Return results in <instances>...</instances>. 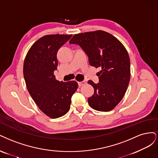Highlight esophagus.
<instances>
[{
	"mask_svg": "<svg viewBox=\"0 0 158 158\" xmlns=\"http://www.w3.org/2000/svg\"><path fill=\"white\" fill-rule=\"evenodd\" d=\"M85 83H86L85 82V81H81V82H78V85H79V86H81L84 85Z\"/></svg>",
	"mask_w": 158,
	"mask_h": 158,
	"instance_id": "1",
	"label": "esophagus"
}]
</instances>
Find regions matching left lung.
I'll list each match as a JSON object with an SVG mask.
<instances>
[{"mask_svg": "<svg viewBox=\"0 0 158 158\" xmlns=\"http://www.w3.org/2000/svg\"><path fill=\"white\" fill-rule=\"evenodd\" d=\"M69 43L83 48L91 66L102 68L98 73L99 83L88 81L94 90L88 98L89 106L100 111L112 110L123 98L130 81V58L123 44L102 30L75 34Z\"/></svg>", "mask_w": 158, "mask_h": 158, "instance_id": "left-lung-1", "label": "left lung"}]
</instances>
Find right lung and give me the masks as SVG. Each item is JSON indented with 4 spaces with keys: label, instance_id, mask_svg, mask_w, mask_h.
I'll use <instances>...</instances> for the list:
<instances>
[{
    "label": "right lung",
    "instance_id": "right-lung-1",
    "mask_svg": "<svg viewBox=\"0 0 158 158\" xmlns=\"http://www.w3.org/2000/svg\"><path fill=\"white\" fill-rule=\"evenodd\" d=\"M72 35H47L29 48L23 63V77L29 93L39 108L56 119L68 112L72 96L78 88L75 81H57V52Z\"/></svg>",
    "mask_w": 158,
    "mask_h": 158
}]
</instances>
